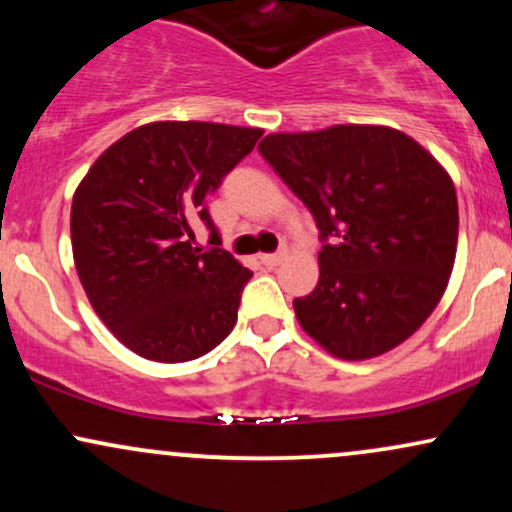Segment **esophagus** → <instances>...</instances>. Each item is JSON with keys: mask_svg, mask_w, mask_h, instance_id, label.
<instances>
[{"mask_svg": "<svg viewBox=\"0 0 512 512\" xmlns=\"http://www.w3.org/2000/svg\"><path fill=\"white\" fill-rule=\"evenodd\" d=\"M286 257V250H281V252H274V255H260V262L264 264V267H276V264H279L281 260H284Z\"/></svg>", "mask_w": 512, "mask_h": 512, "instance_id": "1", "label": "esophagus"}]
</instances>
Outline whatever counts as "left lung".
<instances>
[{"mask_svg": "<svg viewBox=\"0 0 512 512\" xmlns=\"http://www.w3.org/2000/svg\"><path fill=\"white\" fill-rule=\"evenodd\" d=\"M257 149L325 240L317 286L293 301L305 334L344 361L409 339L436 310L455 264L460 214L448 170L385 125L274 132Z\"/></svg>", "mask_w": 512, "mask_h": 512, "instance_id": "1", "label": "left lung"}]
</instances>
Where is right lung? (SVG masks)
I'll use <instances>...</instances> for the list:
<instances>
[{"mask_svg": "<svg viewBox=\"0 0 512 512\" xmlns=\"http://www.w3.org/2000/svg\"><path fill=\"white\" fill-rule=\"evenodd\" d=\"M260 127L149 122L96 158L72 199L76 274L103 325L134 354L182 363L219 346L252 272L226 250L195 248L204 207L250 154Z\"/></svg>", "mask_w": 512, "mask_h": 512, "instance_id": "obj_1", "label": "right lung"}]
</instances>
